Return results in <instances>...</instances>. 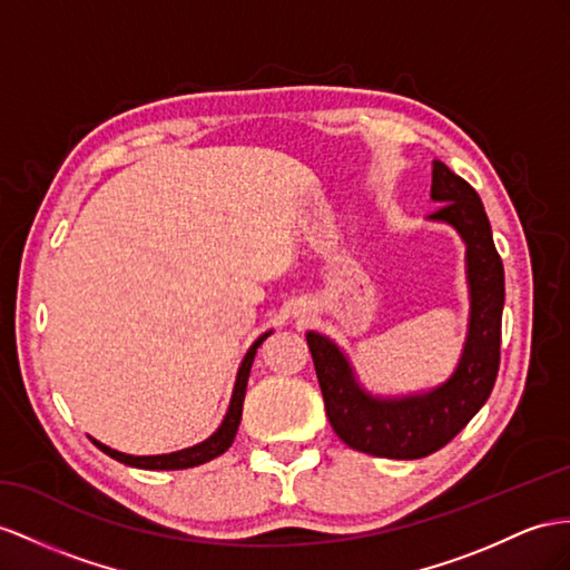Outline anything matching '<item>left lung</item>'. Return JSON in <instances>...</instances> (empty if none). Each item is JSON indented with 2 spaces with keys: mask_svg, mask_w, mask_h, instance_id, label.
Returning <instances> with one entry per match:
<instances>
[{
  "mask_svg": "<svg viewBox=\"0 0 570 570\" xmlns=\"http://www.w3.org/2000/svg\"><path fill=\"white\" fill-rule=\"evenodd\" d=\"M431 197L443 202L431 218L455 226L466 243L472 296L470 334L450 381L429 395L377 400L356 383L337 344L317 332L305 334L334 433L348 448L375 458L419 460L441 450L484 406L499 375L505 284L484 204L476 189L441 160H433Z\"/></svg>",
  "mask_w": 570,
  "mask_h": 570,
  "instance_id": "obj_1",
  "label": "left lung"
}]
</instances>
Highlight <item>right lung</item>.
Here are the masks:
<instances>
[{
	"instance_id": "1",
	"label": "right lung",
	"mask_w": 570,
	"mask_h": 570,
	"mask_svg": "<svg viewBox=\"0 0 570 570\" xmlns=\"http://www.w3.org/2000/svg\"><path fill=\"white\" fill-rule=\"evenodd\" d=\"M269 337V332L262 334V337L247 348V354L240 363L238 368V377H236V387H233V397H230V404H228V412L222 421V426H218V431L214 435H209L207 441L199 443V445H193V448H185V450H178V452H170V455H125V452H118L112 450L104 443L94 441V445L98 450H104L106 455H110L112 460L118 462H125L129 466H139V470H187V466H197V464H204L209 462L214 458L222 455V452H226L233 443V438H236V431H238V424H240V414H243V400H245V387H247V377H250V368H253V358L257 354V346L265 342Z\"/></svg>"
}]
</instances>
